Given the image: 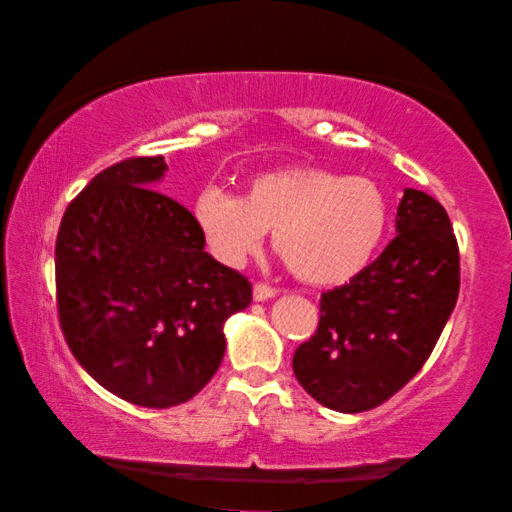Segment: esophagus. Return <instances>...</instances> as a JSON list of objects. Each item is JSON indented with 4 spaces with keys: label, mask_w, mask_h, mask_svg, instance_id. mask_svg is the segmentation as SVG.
Segmentation results:
<instances>
[{
    "label": "esophagus",
    "mask_w": 512,
    "mask_h": 512,
    "mask_svg": "<svg viewBox=\"0 0 512 512\" xmlns=\"http://www.w3.org/2000/svg\"><path fill=\"white\" fill-rule=\"evenodd\" d=\"M272 297H276V290L274 288L265 286V283H256V286H254V299L256 301H267V299H272Z\"/></svg>",
    "instance_id": "1"
}]
</instances>
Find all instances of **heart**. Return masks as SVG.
Segmentation results:
<instances>
[{
  "instance_id": "b5f03b06",
  "label": "heart",
  "mask_w": 512,
  "mask_h": 512,
  "mask_svg": "<svg viewBox=\"0 0 512 512\" xmlns=\"http://www.w3.org/2000/svg\"><path fill=\"white\" fill-rule=\"evenodd\" d=\"M195 224L217 261L238 267L263 245L311 286L345 283L370 263L388 224V201L367 177H340L320 165L254 174L245 197L206 186L192 204Z\"/></svg>"
}]
</instances>
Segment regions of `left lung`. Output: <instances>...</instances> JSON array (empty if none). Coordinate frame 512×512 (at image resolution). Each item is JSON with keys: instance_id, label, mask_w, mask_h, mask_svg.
<instances>
[{"instance_id": "8db88e82", "label": "left lung", "mask_w": 512, "mask_h": 512, "mask_svg": "<svg viewBox=\"0 0 512 512\" xmlns=\"http://www.w3.org/2000/svg\"><path fill=\"white\" fill-rule=\"evenodd\" d=\"M397 236L383 254L320 301V326L292 370L308 395L338 413H363L422 370L460 288L456 236L442 204L406 188Z\"/></svg>"}]
</instances>
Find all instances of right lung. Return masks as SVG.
<instances>
[{"instance_id":"obj_1","label":"right lung","mask_w":512,"mask_h":512,"mask_svg":"<svg viewBox=\"0 0 512 512\" xmlns=\"http://www.w3.org/2000/svg\"><path fill=\"white\" fill-rule=\"evenodd\" d=\"M163 156L99 172L67 206L56 238L65 342L99 385L145 408L188 401L213 379L224 322L251 283L204 251L195 215L154 190Z\"/></svg>"}]
</instances>
